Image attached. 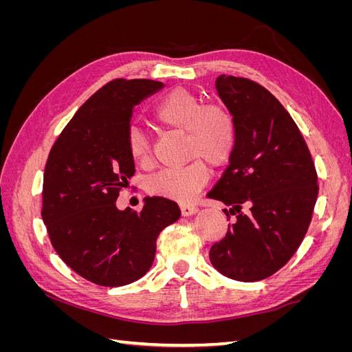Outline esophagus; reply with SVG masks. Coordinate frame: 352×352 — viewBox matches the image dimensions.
<instances>
[{
	"label": "esophagus",
	"instance_id": "1",
	"mask_svg": "<svg viewBox=\"0 0 352 352\" xmlns=\"http://www.w3.org/2000/svg\"><path fill=\"white\" fill-rule=\"evenodd\" d=\"M198 211V208L192 204H180V212H182V216H192Z\"/></svg>",
	"mask_w": 352,
	"mask_h": 352
}]
</instances>
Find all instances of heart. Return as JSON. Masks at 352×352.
Here are the masks:
<instances>
[{"mask_svg":"<svg viewBox=\"0 0 352 352\" xmlns=\"http://www.w3.org/2000/svg\"><path fill=\"white\" fill-rule=\"evenodd\" d=\"M155 120L168 129L186 133V150L192 162L182 167L164 168L148 179V192L188 202L204 188L211 167L225 166L238 140V127L233 114L223 105L204 102L194 92L184 88L173 89L158 102L154 110ZM127 148L136 163L146 164L153 157L151 142L138 127L127 133Z\"/></svg>","mask_w":352,"mask_h":352,"instance_id":"1","label":"heart"}]
</instances>
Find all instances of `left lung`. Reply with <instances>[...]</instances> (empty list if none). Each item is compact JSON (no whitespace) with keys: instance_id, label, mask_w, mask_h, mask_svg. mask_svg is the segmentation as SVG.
Listing matches in <instances>:
<instances>
[{"instance_id":"obj_1","label":"left lung","mask_w":352,"mask_h":352,"mask_svg":"<svg viewBox=\"0 0 352 352\" xmlns=\"http://www.w3.org/2000/svg\"><path fill=\"white\" fill-rule=\"evenodd\" d=\"M219 97L235 117L238 140L208 198L236 214L210 261L226 278L257 282L291 260L310 226L317 173L304 138L278 98L257 82L221 74ZM247 206L248 213H242Z\"/></svg>"}]
</instances>
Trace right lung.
Wrapping results in <instances>:
<instances>
[{
    "instance_id": "add662e5",
    "label": "right lung",
    "mask_w": 352,
    "mask_h": 352,
    "mask_svg": "<svg viewBox=\"0 0 352 352\" xmlns=\"http://www.w3.org/2000/svg\"><path fill=\"white\" fill-rule=\"evenodd\" d=\"M163 88L150 79H114L73 116L44 172L42 220L72 270L101 286L129 285L150 270L157 238L180 217L175 201L146 197L140 212L116 199L135 175L127 148L133 107Z\"/></svg>"
}]
</instances>
